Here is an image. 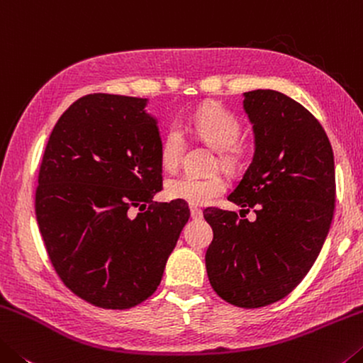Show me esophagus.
<instances>
[{
  "instance_id": "esophagus-1",
  "label": "esophagus",
  "mask_w": 363,
  "mask_h": 363,
  "mask_svg": "<svg viewBox=\"0 0 363 363\" xmlns=\"http://www.w3.org/2000/svg\"><path fill=\"white\" fill-rule=\"evenodd\" d=\"M189 212H191V218H196V220H198V218L203 217V211H201L199 207H196V206H191V207H189Z\"/></svg>"
}]
</instances>
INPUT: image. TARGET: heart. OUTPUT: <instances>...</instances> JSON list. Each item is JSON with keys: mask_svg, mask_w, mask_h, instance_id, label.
I'll use <instances>...</instances> for the list:
<instances>
[{"mask_svg": "<svg viewBox=\"0 0 363 363\" xmlns=\"http://www.w3.org/2000/svg\"><path fill=\"white\" fill-rule=\"evenodd\" d=\"M191 132L203 140L213 150L220 151V164L223 167H231L235 164V156L231 147L240 140L241 125L238 118L225 111L220 106H206L191 117ZM183 150H185V136L182 130L172 125L164 133L160 141V164L164 169L175 170L182 162ZM227 189L220 175L194 177L180 175L170 178L165 183V196L169 199L183 201L191 206H206L222 196Z\"/></svg>", "mask_w": 363, "mask_h": 363, "instance_id": "obj_1", "label": "heart"}]
</instances>
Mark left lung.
<instances>
[{"mask_svg":"<svg viewBox=\"0 0 363 363\" xmlns=\"http://www.w3.org/2000/svg\"><path fill=\"white\" fill-rule=\"evenodd\" d=\"M242 108L254 157L228 201L246 213L255 207L257 218L207 207L206 269L223 301L257 308L288 296L322 251L335 212V156L320 122L286 94L247 91Z\"/></svg>","mask_w":363,"mask_h":363,"instance_id":"1","label":"left lung"}]
</instances>
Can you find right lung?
Masks as SVG:
<instances>
[{
    "label": "right lung",
    "instance_id": "add662e5",
    "mask_svg": "<svg viewBox=\"0 0 363 363\" xmlns=\"http://www.w3.org/2000/svg\"><path fill=\"white\" fill-rule=\"evenodd\" d=\"M146 104L106 93L77 99L40 165L35 213L46 252L65 286L96 307L150 298L189 218L183 201L145 211L162 186L160 133Z\"/></svg>",
    "mask_w": 363,
    "mask_h": 363
}]
</instances>
